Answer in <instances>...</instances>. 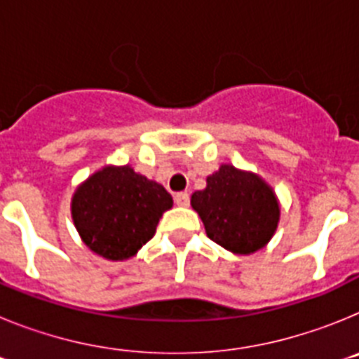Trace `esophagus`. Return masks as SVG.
<instances>
[{
  "mask_svg": "<svg viewBox=\"0 0 359 359\" xmlns=\"http://www.w3.org/2000/svg\"><path fill=\"white\" fill-rule=\"evenodd\" d=\"M174 201H176L177 207H189L190 196L187 194V192H177V194L174 196Z\"/></svg>",
  "mask_w": 359,
  "mask_h": 359,
  "instance_id": "1",
  "label": "esophagus"
}]
</instances>
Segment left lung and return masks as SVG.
I'll return each mask as SVG.
<instances>
[{
    "mask_svg": "<svg viewBox=\"0 0 359 359\" xmlns=\"http://www.w3.org/2000/svg\"><path fill=\"white\" fill-rule=\"evenodd\" d=\"M207 236L237 255L264 248L280 219L273 189L253 172L221 165L207 177V187L190 198Z\"/></svg>",
    "mask_w": 359,
    "mask_h": 359,
    "instance_id": "obj_1",
    "label": "left lung"
}]
</instances>
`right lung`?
Instances as JSON below:
<instances>
[{"label":"right lung","instance_id":"right-lung-1","mask_svg":"<svg viewBox=\"0 0 359 359\" xmlns=\"http://www.w3.org/2000/svg\"><path fill=\"white\" fill-rule=\"evenodd\" d=\"M172 207L160 183L129 165H107L77 187L72 217L84 244L107 261H126L152 239L158 221Z\"/></svg>","mask_w":359,"mask_h":359}]
</instances>
